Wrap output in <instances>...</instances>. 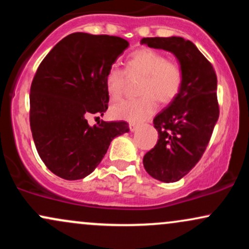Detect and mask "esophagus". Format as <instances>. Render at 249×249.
I'll list each match as a JSON object with an SVG mask.
<instances>
[{
	"label": "esophagus",
	"mask_w": 249,
	"mask_h": 249,
	"mask_svg": "<svg viewBox=\"0 0 249 249\" xmlns=\"http://www.w3.org/2000/svg\"><path fill=\"white\" fill-rule=\"evenodd\" d=\"M138 127H139L138 124H134V123H131V124H130V130H131V132H134V131H136Z\"/></svg>",
	"instance_id": "1"
}]
</instances>
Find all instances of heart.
Segmentation results:
<instances>
[{
  "label": "heart",
  "mask_w": 249,
  "mask_h": 249,
  "mask_svg": "<svg viewBox=\"0 0 249 249\" xmlns=\"http://www.w3.org/2000/svg\"><path fill=\"white\" fill-rule=\"evenodd\" d=\"M128 76H142L139 88L142 96L136 99L123 101L111 107L116 119L132 123L142 122L156 112L158 98L162 103H171L178 97L184 84V71L178 62L167 59L160 51L139 49L128 56L126 61ZM125 72L118 67H111L105 77V88L112 101L123 96Z\"/></svg>",
  "instance_id": "b5f03b06"
}]
</instances>
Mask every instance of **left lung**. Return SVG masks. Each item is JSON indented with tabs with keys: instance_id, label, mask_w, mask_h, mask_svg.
<instances>
[{
	"instance_id": "1",
	"label": "left lung",
	"mask_w": 249,
	"mask_h": 249,
	"mask_svg": "<svg viewBox=\"0 0 249 249\" xmlns=\"http://www.w3.org/2000/svg\"><path fill=\"white\" fill-rule=\"evenodd\" d=\"M141 43L172 53L184 71L178 97L154 117L159 139L142 159L154 179L178 181L200 160L218 122V79L213 65L191 41L176 36L146 37Z\"/></svg>"
}]
</instances>
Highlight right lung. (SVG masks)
<instances>
[{"label":"right lung","mask_w":249,"mask_h":249,"mask_svg":"<svg viewBox=\"0 0 249 249\" xmlns=\"http://www.w3.org/2000/svg\"><path fill=\"white\" fill-rule=\"evenodd\" d=\"M128 45L117 36L73 33L39 64L30 88V128L37 152L56 176L85 178L112 139L130 130L123 121L90 126L87 119L107 110L105 77Z\"/></svg>","instance_id":"1"}]
</instances>
